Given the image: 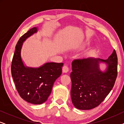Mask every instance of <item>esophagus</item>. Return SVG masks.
I'll use <instances>...</instances> for the list:
<instances>
[{"instance_id": "34e87169", "label": "esophagus", "mask_w": 124, "mask_h": 124, "mask_svg": "<svg viewBox=\"0 0 124 124\" xmlns=\"http://www.w3.org/2000/svg\"><path fill=\"white\" fill-rule=\"evenodd\" d=\"M62 72H63V73H68V71H69L68 67L67 66L64 65V67H62Z\"/></svg>"}]
</instances>
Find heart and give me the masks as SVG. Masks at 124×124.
<instances>
[{"label":"heart","mask_w":124,"mask_h":124,"mask_svg":"<svg viewBox=\"0 0 124 124\" xmlns=\"http://www.w3.org/2000/svg\"><path fill=\"white\" fill-rule=\"evenodd\" d=\"M87 43H86V44H85V45H87Z\"/></svg>","instance_id":"1"}]
</instances>
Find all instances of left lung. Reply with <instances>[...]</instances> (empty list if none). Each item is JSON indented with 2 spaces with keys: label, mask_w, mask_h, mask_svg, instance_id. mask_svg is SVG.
<instances>
[{
  "label": "left lung",
  "mask_w": 124,
  "mask_h": 124,
  "mask_svg": "<svg viewBox=\"0 0 124 124\" xmlns=\"http://www.w3.org/2000/svg\"><path fill=\"white\" fill-rule=\"evenodd\" d=\"M108 64L104 72L99 63ZM70 73V94L73 105L77 109L88 110L95 108L104 101L112 89L117 76V56L115 50L107 60L87 58L75 59Z\"/></svg>",
  "instance_id": "obj_1"
}]
</instances>
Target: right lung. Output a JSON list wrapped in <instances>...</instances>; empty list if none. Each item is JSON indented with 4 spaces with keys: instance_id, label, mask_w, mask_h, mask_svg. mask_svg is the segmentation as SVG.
Returning <instances> with one entry per match:
<instances>
[{
    "instance_id": "right-lung-1",
    "label": "right lung",
    "mask_w": 124,
    "mask_h": 124,
    "mask_svg": "<svg viewBox=\"0 0 124 124\" xmlns=\"http://www.w3.org/2000/svg\"><path fill=\"white\" fill-rule=\"evenodd\" d=\"M33 28L24 34L17 43L11 64V73L20 96L25 101L40 104L47 101L56 79L62 73L63 63L47 62L37 68L25 67L21 57L23 42L37 33Z\"/></svg>"
}]
</instances>
